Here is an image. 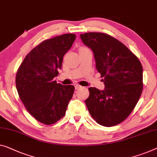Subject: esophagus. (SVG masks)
<instances>
[{
  "mask_svg": "<svg viewBox=\"0 0 157 157\" xmlns=\"http://www.w3.org/2000/svg\"><path fill=\"white\" fill-rule=\"evenodd\" d=\"M74 86H75V90H79V89L82 88V86L79 85V84H77V83L74 84Z\"/></svg>",
  "mask_w": 157,
  "mask_h": 157,
  "instance_id": "obj_1",
  "label": "esophagus"
}]
</instances>
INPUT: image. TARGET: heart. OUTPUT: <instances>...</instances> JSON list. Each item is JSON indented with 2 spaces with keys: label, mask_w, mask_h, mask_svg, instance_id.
Returning <instances> with one entry per match:
<instances>
[{
  "label": "heart",
  "mask_w": 157,
  "mask_h": 157,
  "mask_svg": "<svg viewBox=\"0 0 157 157\" xmlns=\"http://www.w3.org/2000/svg\"><path fill=\"white\" fill-rule=\"evenodd\" d=\"M86 48H85V47H81V48H79V49H85Z\"/></svg>",
  "instance_id": "heart-1"
}]
</instances>
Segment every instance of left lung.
I'll list each match as a JSON object with an SVG mask.
<instances>
[{
  "mask_svg": "<svg viewBox=\"0 0 157 157\" xmlns=\"http://www.w3.org/2000/svg\"><path fill=\"white\" fill-rule=\"evenodd\" d=\"M80 38L92 50L96 67L104 78L105 85L103 91L89 88L86 106L99 125H118L128 118L142 94L141 63L127 46L109 34L87 32L80 34Z\"/></svg>",
  "mask_w": 157,
  "mask_h": 157,
  "instance_id": "left-lung-1",
  "label": "left lung"
}]
</instances>
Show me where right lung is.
<instances>
[{
    "label": "right lung",
    "instance_id": "1",
    "mask_svg": "<svg viewBox=\"0 0 157 157\" xmlns=\"http://www.w3.org/2000/svg\"><path fill=\"white\" fill-rule=\"evenodd\" d=\"M75 38V34H65L41 42L26 56L16 73L21 101L36 120L45 125L55 123L65 116L73 95V85H62L53 78Z\"/></svg>",
    "mask_w": 157,
    "mask_h": 157
}]
</instances>
